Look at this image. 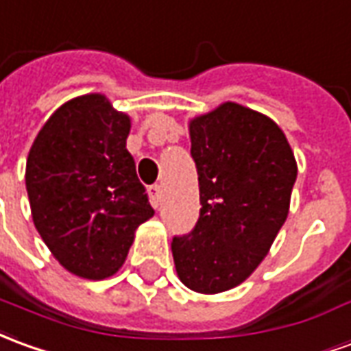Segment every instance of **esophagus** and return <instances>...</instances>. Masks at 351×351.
Masks as SVG:
<instances>
[{
    "label": "esophagus",
    "instance_id": "obj_1",
    "mask_svg": "<svg viewBox=\"0 0 351 351\" xmlns=\"http://www.w3.org/2000/svg\"><path fill=\"white\" fill-rule=\"evenodd\" d=\"M148 193H150L152 205H154V207H159V203H161V195H163V188H161L159 184H154V186L148 188Z\"/></svg>",
    "mask_w": 351,
    "mask_h": 351
}]
</instances>
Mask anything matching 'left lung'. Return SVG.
I'll return each instance as SVG.
<instances>
[{"label": "left lung", "mask_w": 351, "mask_h": 351, "mask_svg": "<svg viewBox=\"0 0 351 351\" xmlns=\"http://www.w3.org/2000/svg\"><path fill=\"white\" fill-rule=\"evenodd\" d=\"M199 220L171 249L178 279L201 295L234 289L268 254L289 215L296 159L279 125L237 102L190 119Z\"/></svg>", "instance_id": "left-lung-1"}]
</instances>
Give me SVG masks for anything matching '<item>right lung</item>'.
Listing matches in <instances>:
<instances>
[{
	"label": "right lung",
	"instance_id": "obj_1",
	"mask_svg": "<svg viewBox=\"0 0 351 351\" xmlns=\"http://www.w3.org/2000/svg\"><path fill=\"white\" fill-rule=\"evenodd\" d=\"M131 117L90 93L55 110L26 159L34 226L58 264L83 279L123 266L134 232L154 217L127 152Z\"/></svg>",
	"mask_w": 351,
	"mask_h": 351
}]
</instances>
